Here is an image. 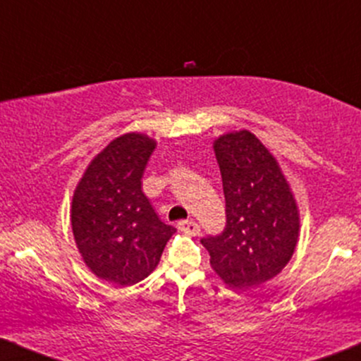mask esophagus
Listing matches in <instances>:
<instances>
[{"instance_id":"obj_1","label":"esophagus","mask_w":361,"mask_h":361,"mask_svg":"<svg viewBox=\"0 0 361 361\" xmlns=\"http://www.w3.org/2000/svg\"><path fill=\"white\" fill-rule=\"evenodd\" d=\"M178 227H180V229L188 235L200 234V226H198L195 221H192V219H190V221H181L180 224H178Z\"/></svg>"}]
</instances>
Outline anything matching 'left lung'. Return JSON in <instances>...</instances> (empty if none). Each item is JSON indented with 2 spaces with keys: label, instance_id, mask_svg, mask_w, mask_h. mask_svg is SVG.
Returning a JSON list of instances; mask_svg holds the SVG:
<instances>
[{
  "label": "left lung",
  "instance_id": "8db88e82",
  "mask_svg": "<svg viewBox=\"0 0 361 361\" xmlns=\"http://www.w3.org/2000/svg\"><path fill=\"white\" fill-rule=\"evenodd\" d=\"M227 226L202 239L210 267L233 288H255L287 267L299 243L300 212L279 159L246 128L214 140Z\"/></svg>",
  "mask_w": 361,
  "mask_h": 361
}]
</instances>
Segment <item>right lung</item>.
Instances as JSON below:
<instances>
[{"instance_id": "add662e5", "label": "right lung", "mask_w": 361, "mask_h": 361, "mask_svg": "<svg viewBox=\"0 0 361 361\" xmlns=\"http://www.w3.org/2000/svg\"><path fill=\"white\" fill-rule=\"evenodd\" d=\"M156 139L127 132L102 149L78 181L71 202L76 247L93 275L130 287L151 275L176 229L161 222L142 192Z\"/></svg>"}]
</instances>
